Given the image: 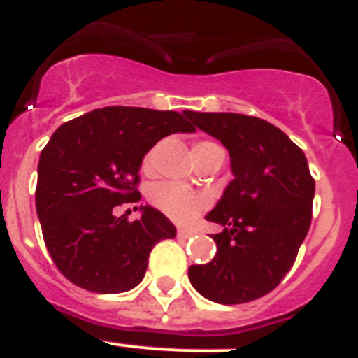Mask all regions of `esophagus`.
Masks as SVG:
<instances>
[{"mask_svg":"<svg viewBox=\"0 0 358 358\" xmlns=\"http://www.w3.org/2000/svg\"><path fill=\"white\" fill-rule=\"evenodd\" d=\"M196 234V230H190V229H177V236L179 238H190V236Z\"/></svg>","mask_w":358,"mask_h":358,"instance_id":"1","label":"esophagus"}]
</instances>
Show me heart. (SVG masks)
<instances>
[{"mask_svg": "<svg viewBox=\"0 0 358 358\" xmlns=\"http://www.w3.org/2000/svg\"><path fill=\"white\" fill-rule=\"evenodd\" d=\"M214 152H223V150H221V146L212 143V141H199L194 146V155H196V159L205 157V155ZM152 159L153 153H148L146 157H144V170L152 168ZM148 197H150L152 205L157 210H161L162 214H166L168 217H172L173 221H179V223H186L192 217H196L210 203V199H208L205 192L192 190L188 186L168 181L153 185L150 188Z\"/></svg>", "mask_w": 358, "mask_h": 358, "instance_id": "obj_1", "label": "heart"}]
</instances>
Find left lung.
<instances>
[{
    "label": "left lung",
    "instance_id": "1",
    "mask_svg": "<svg viewBox=\"0 0 358 358\" xmlns=\"http://www.w3.org/2000/svg\"><path fill=\"white\" fill-rule=\"evenodd\" d=\"M197 128L221 141L234 179L206 220L214 259L190 265L188 278L212 302H252L276 289L289 273L311 225L315 179L303 152L280 128L239 113L185 111Z\"/></svg>",
    "mask_w": 358,
    "mask_h": 358
}]
</instances>
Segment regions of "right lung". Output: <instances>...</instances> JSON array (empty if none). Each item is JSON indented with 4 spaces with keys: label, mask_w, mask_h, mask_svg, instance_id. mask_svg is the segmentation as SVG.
Masks as SVG:
<instances>
[{
    "label": "right lung",
    "mask_w": 358,
    "mask_h": 358,
    "mask_svg": "<svg viewBox=\"0 0 358 358\" xmlns=\"http://www.w3.org/2000/svg\"><path fill=\"white\" fill-rule=\"evenodd\" d=\"M179 131H196L186 113L108 106L52 133L38 162L36 212L47 250L71 283L100 294L129 291L143 282L155 243L176 238L153 206L135 221L113 210L141 199L144 155Z\"/></svg>",
    "instance_id": "add662e5"
}]
</instances>
